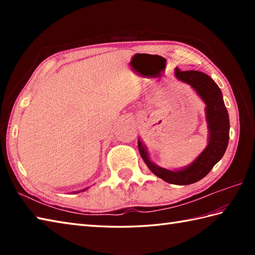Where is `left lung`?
Here are the masks:
<instances>
[{"instance_id": "1", "label": "left lung", "mask_w": 255, "mask_h": 255, "mask_svg": "<svg viewBox=\"0 0 255 255\" xmlns=\"http://www.w3.org/2000/svg\"><path fill=\"white\" fill-rule=\"evenodd\" d=\"M175 78L191 86L205 103L208 128L207 145L191 164L178 170H167L153 163L141 138H138V149L144 163L154 175L170 184L188 185L202 180L224 156L229 142V114L221 90L209 75L196 70L180 71L175 69Z\"/></svg>"}]
</instances>
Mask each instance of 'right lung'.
Listing matches in <instances>:
<instances>
[{"label": "right lung", "instance_id": "obj_1", "mask_svg": "<svg viewBox=\"0 0 255 255\" xmlns=\"http://www.w3.org/2000/svg\"><path fill=\"white\" fill-rule=\"evenodd\" d=\"M82 191H83V192H84V191H86V188H84V189H82ZM74 193H77V192H74ZM78 193H79V192H78Z\"/></svg>", "mask_w": 255, "mask_h": 255}]
</instances>
